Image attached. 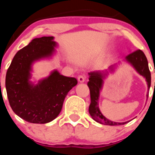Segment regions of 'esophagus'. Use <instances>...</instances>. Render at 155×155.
<instances>
[{
    "label": "esophagus",
    "instance_id": "obj_1",
    "mask_svg": "<svg viewBox=\"0 0 155 155\" xmlns=\"http://www.w3.org/2000/svg\"><path fill=\"white\" fill-rule=\"evenodd\" d=\"M78 81L79 82H84L85 81V76H78Z\"/></svg>",
    "mask_w": 155,
    "mask_h": 155
}]
</instances>
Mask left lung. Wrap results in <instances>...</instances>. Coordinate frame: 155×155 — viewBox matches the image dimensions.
Wrapping results in <instances>:
<instances>
[{
    "mask_svg": "<svg viewBox=\"0 0 155 155\" xmlns=\"http://www.w3.org/2000/svg\"><path fill=\"white\" fill-rule=\"evenodd\" d=\"M124 61L131 65L136 71L140 75L145 78V80L148 85V88L151 86V73L148 68V60L145 57L144 52L141 50H137L134 52L130 53L127 55ZM115 64L112 65L109 68V70H103V71H93L88 73L89 82H87V86L90 89L91 95V104L89 106V113L94 120L97 122L106 125H121L125 124L128 121L125 122H115L109 120L106 118L99 109V101L100 91H102L104 85V79L108 76L109 73H112L115 70ZM148 94H147V97Z\"/></svg>",
    "mask_w": 155,
    "mask_h": 155,
    "instance_id": "8db88e82",
    "label": "left lung"
}]
</instances>
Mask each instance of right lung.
Returning <instances> with one entry per match:
<instances>
[{"label": "right lung", "instance_id": "add662e5", "mask_svg": "<svg viewBox=\"0 0 155 155\" xmlns=\"http://www.w3.org/2000/svg\"><path fill=\"white\" fill-rule=\"evenodd\" d=\"M57 46L54 37L34 39L15 54L7 70L6 89L10 105L28 122L46 124L53 121L61 111L68 92L77 85L76 79L63 76L56 70L37 84L30 80L33 64L51 58Z\"/></svg>", "mask_w": 155, "mask_h": 155}]
</instances>
